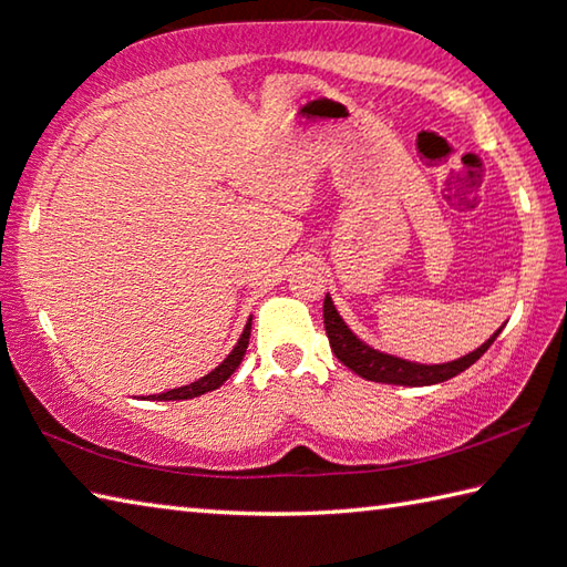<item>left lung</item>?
Listing matches in <instances>:
<instances>
[{
	"instance_id": "1",
	"label": "left lung",
	"mask_w": 567,
	"mask_h": 567,
	"mask_svg": "<svg viewBox=\"0 0 567 567\" xmlns=\"http://www.w3.org/2000/svg\"><path fill=\"white\" fill-rule=\"evenodd\" d=\"M323 329H327L333 355L339 358L346 368H351L355 375L372 380V382H384V384L424 388V384H439V382L455 378L457 372L467 370L475 363V360L485 355V351L492 343H495V339L502 333L504 327H499L483 346L475 348L473 353L451 360V363H439V365L414 363V360H404V358H396L390 353H382V351H378V348H372L365 341H360L358 336L348 329V323L341 319L339 309L333 307L329 295H327V299H323Z\"/></svg>"
}]
</instances>
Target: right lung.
Wrapping results in <instances>:
<instances>
[{
	"label": "right lung",
	"instance_id": "right-lung-1",
	"mask_svg": "<svg viewBox=\"0 0 567 567\" xmlns=\"http://www.w3.org/2000/svg\"><path fill=\"white\" fill-rule=\"evenodd\" d=\"M250 321H252V317L248 319L244 333H240L238 343L234 346V351L228 353V355L224 358V363L216 365V368L209 372V375H204V378H199V380H195V382H189V384H185V388H177V390L163 392V394H151L148 400H158V402L192 400V396H199V394H207V392H212V390H219L221 384L234 375L236 368L240 365V360H244V355H246L248 339H250ZM143 400H146V396H143Z\"/></svg>",
	"mask_w": 567,
	"mask_h": 567
}]
</instances>
